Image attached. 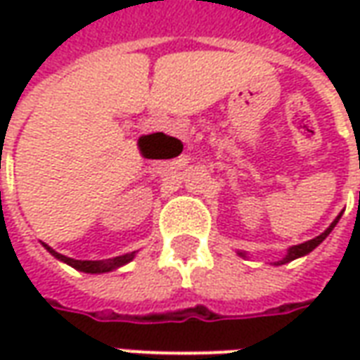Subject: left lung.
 <instances>
[{
    "label": "left lung",
    "mask_w": 360,
    "mask_h": 360,
    "mask_svg": "<svg viewBox=\"0 0 360 360\" xmlns=\"http://www.w3.org/2000/svg\"><path fill=\"white\" fill-rule=\"evenodd\" d=\"M340 218H341V216H338V218L333 219L332 226L328 227V229H326V231L322 235H318V237H314V239H310V241H307V243H301V245H295V247H291V249L287 250L285 258H283V260H279L278 264H285V262H291V260H295V258L304 257V255H309L310 250L316 249L318 245H320V243L324 241L326 237L330 235V231H332L333 227H335V224L340 221ZM239 255H243V252H239Z\"/></svg>",
    "instance_id": "left-lung-1"
}]
</instances>
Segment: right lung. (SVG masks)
<instances>
[{"label": "right lung", "instance_id": "add662e5", "mask_svg": "<svg viewBox=\"0 0 360 360\" xmlns=\"http://www.w3.org/2000/svg\"><path fill=\"white\" fill-rule=\"evenodd\" d=\"M46 249L50 250L51 255L59 260H63L67 262L69 266H73L77 270L81 271H86V274H103V271H110V270H115L119 266L127 264V262H131L134 257V252L131 255H123V257H115V258H110V260H75V258H69V257H63V255H59L56 250L48 247V245H44Z\"/></svg>", "mask_w": 360, "mask_h": 360}]
</instances>
